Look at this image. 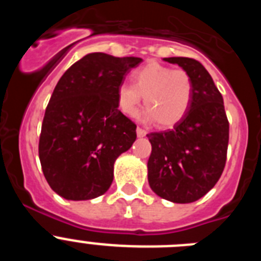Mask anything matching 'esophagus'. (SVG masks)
Returning <instances> with one entry per match:
<instances>
[{"label": "esophagus", "mask_w": 261, "mask_h": 261, "mask_svg": "<svg viewBox=\"0 0 261 261\" xmlns=\"http://www.w3.org/2000/svg\"><path fill=\"white\" fill-rule=\"evenodd\" d=\"M146 130H145V129H142V128H140V126H138L137 128V136L138 137H144V136H146Z\"/></svg>", "instance_id": "obj_1"}]
</instances>
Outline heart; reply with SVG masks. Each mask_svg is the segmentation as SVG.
Masks as SVG:
<instances>
[{"label":"heart","mask_w":261,"mask_h":261,"mask_svg":"<svg viewBox=\"0 0 261 261\" xmlns=\"http://www.w3.org/2000/svg\"><path fill=\"white\" fill-rule=\"evenodd\" d=\"M192 95L193 81L186 70H174L153 61L133 71L132 85L124 84L117 89L116 102L125 116L136 117L144 96L146 120L170 128L184 119Z\"/></svg>","instance_id":"obj_1"}]
</instances>
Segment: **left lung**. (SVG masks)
<instances>
[{"label": "left lung", "instance_id": "1", "mask_svg": "<svg viewBox=\"0 0 261 261\" xmlns=\"http://www.w3.org/2000/svg\"><path fill=\"white\" fill-rule=\"evenodd\" d=\"M177 64L193 81L191 107L170 130L147 135L150 188L162 199L188 204L216 186L226 165L229 120L223 98L201 62L190 57L163 59Z\"/></svg>", "mask_w": 261, "mask_h": 261}]
</instances>
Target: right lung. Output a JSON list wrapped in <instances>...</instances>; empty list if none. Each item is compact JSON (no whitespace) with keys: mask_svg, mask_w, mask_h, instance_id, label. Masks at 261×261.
<instances>
[{"mask_svg":"<svg viewBox=\"0 0 261 261\" xmlns=\"http://www.w3.org/2000/svg\"><path fill=\"white\" fill-rule=\"evenodd\" d=\"M140 57L89 53L62 74L45 108L39 158L48 184L66 200L107 192L114 163L135 142L136 124L117 110V89Z\"/></svg>","mask_w":261,"mask_h":261,"instance_id":"right-lung-1","label":"right lung"}]
</instances>
